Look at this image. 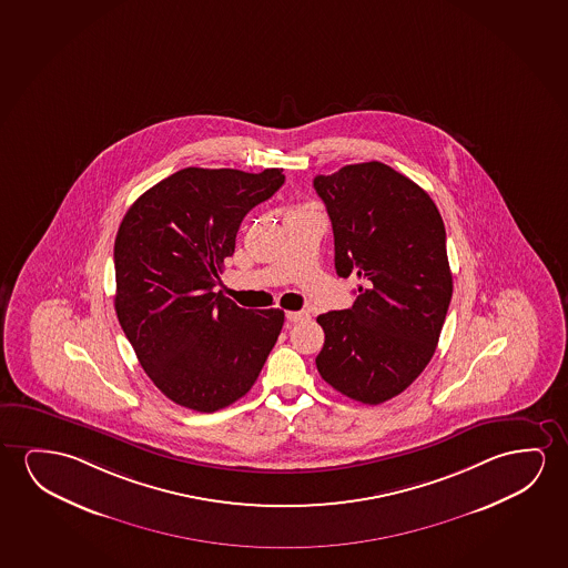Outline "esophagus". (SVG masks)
<instances>
[{"label":"esophagus","mask_w":568,"mask_h":568,"mask_svg":"<svg viewBox=\"0 0 568 568\" xmlns=\"http://www.w3.org/2000/svg\"><path fill=\"white\" fill-rule=\"evenodd\" d=\"M285 316H287L288 322H305L311 318V314L306 313V311H298V313H287Z\"/></svg>","instance_id":"34e87169"}]
</instances>
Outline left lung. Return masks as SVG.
<instances>
[{
    "label": "left lung",
    "mask_w": 568,
    "mask_h": 568,
    "mask_svg": "<svg viewBox=\"0 0 568 568\" xmlns=\"http://www.w3.org/2000/svg\"><path fill=\"white\" fill-rule=\"evenodd\" d=\"M334 231L339 277L355 273L354 306L316 322L322 378L357 403L381 404L410 387L436 352L453 295L445 226L428 193L381 162L316 175Z\"/></svg>",
    "instance_id": "left-lung-1"
}]
</instances>
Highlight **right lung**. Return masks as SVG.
<instances>
[{
    "mask_svg": "<svg viewBox=\"0 0 568 568\" xmlns=\"http://www.w3.org/2000/svg\"><path fill=\"white\" fill-rule=\"evenodd\" d=\"M281 172L185 168L142 193L116 232V318L152 383L190 410L246 395L280 337L283 311H246L213 288Z\"/></svg>",
    "mask_w": 568,
    "mask_h": 568,
    "instance_id": "obj_1",
    "label": "right lung"
}]
</instances>
